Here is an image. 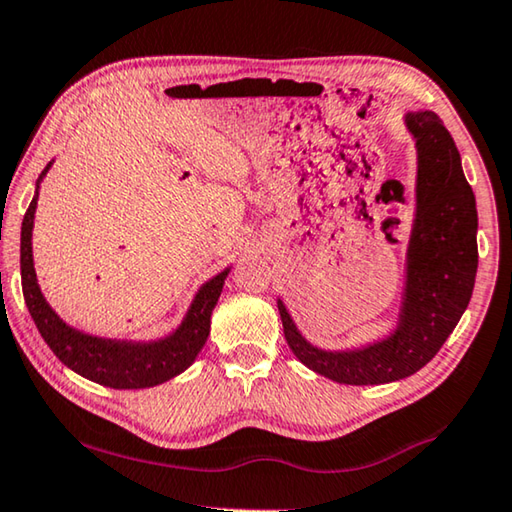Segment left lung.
<instances>
[{
    "label": "left lung",
    "instance_id": "1",
    "mask_svg": "<svg viewBox=\"0 0 512 512\" xmlns=\"http://www.w3.org/2000/svg\"><path fill=\"white\" fill-rule=\"evenodd\" d=\"M415 136L417 218L408 248V285L399 328L360 351L330 353L307 344L278 300L285 339L296 358L342 385H383L417 373L458 326L474 291L478 266L476 200L449 129L433 111L405 116Z\"/></svg>",
    "mask_w": 512,
    "mask_h": 512
}]
</instances>
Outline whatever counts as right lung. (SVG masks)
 <instances>
[{
    "instance_id": "obj_1",
    "label": "right lung",
    "mask_w": 512,
    "mask_h": 512,
    "mask_svg": "<svg viewBox=\"0 0 512 512\" xmlns=\"http://www.w3.org/2000/svg\"><path fill=\"white\" fill-rule=\"evenodd\" d=\"M47 168L40 173V177L47 173ZM36 200L38 191L34 200L29 202L20 232L22 294L40 337L52 348L56 358L72 371H77L79 376L113 389L154 387L175 378L186 367H191V362L196 360V355L209 337L212 310L223 291L227 271L218 273L216 278L209 280L198 291L182 326L170 337L161 339V342L129 344L84 335V332H77L66 326L52 307L45 303L43 294H40L34 271V257H31V230H34Z\"/></svg>"
}]
</instances>
